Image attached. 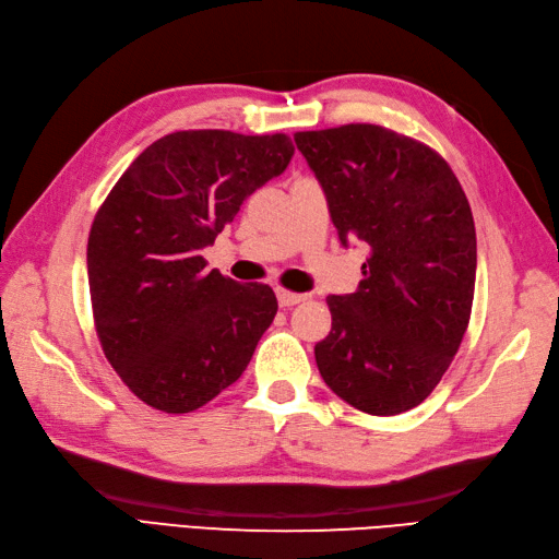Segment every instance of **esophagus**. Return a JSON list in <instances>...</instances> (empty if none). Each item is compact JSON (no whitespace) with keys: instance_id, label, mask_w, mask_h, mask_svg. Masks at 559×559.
<instances>
[{"instance_id":"1","label":"esophagus","mask_w":559,"mask_h":559,"mask_svg":"<svg viewBox=\"0 0 559 559\" xmlns=\"http://www.w3.org/2000/svg\"><path fill=\"white\" fill-rule=\"evenodd\" d=\"M276 298H278V305L281 307H293V305H300L307 300V295H300V293H290V290H283L278 288L276 290Z\"/></svg>"}]
</instances>
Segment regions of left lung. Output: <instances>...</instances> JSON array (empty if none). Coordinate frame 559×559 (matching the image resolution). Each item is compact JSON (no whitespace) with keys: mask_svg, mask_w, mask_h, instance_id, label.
Here are the masks:
<instances>
[{"mask_svg":"<svg viewBox=\"0 0 559 559\" xmlns=\"http://www.w3.org/2000/svg\"><path fill=\"white\" fill-rule=\"evenodd\" d=\"M343 245L370 247L362 281L331 295L319 374L353 408L399 415L432 394L468 329L476 225L449 163L379 124L298 132Z\"/></svg>","mask_w":559,"mask_h":559,"instance_id":"8db88e82","label":"left lung"}]
</instances>
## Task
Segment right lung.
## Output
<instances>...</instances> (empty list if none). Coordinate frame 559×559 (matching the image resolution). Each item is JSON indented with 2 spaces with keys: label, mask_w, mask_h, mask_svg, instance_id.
Here are the masks:
<instances>
[{
  "label": "right lung",
  "mask_w": 559,
  "mask_h": 559,
  "mask_svg": "<svg viewBox=\"0 0 559 559\" xmlns=\"http://www.w3.org/2000/svg\"><path fill=\"white\" fill-rule=\"evenodd\" d=\"M293 153L286 134L187 129L153 141L103 201L88 235L93 322L105 358L146 406L192 413L252 360L276 295L209 271L201 249Z\"/></svg>",
  "instance_id": "1"
}]
</instances>
